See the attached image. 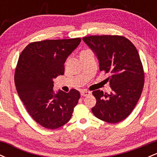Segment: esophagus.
<instances>
[{
  "label": "esophagus",
  "mask_w": 157,
  "mask_h": 157,
  "mask_svg": "<svg viewBox=\"0 0 157 157\" xmlns=\"http://www.w3.org/2000/svg\"><path fill=\"white\" fill-rule=\"evenodd\" d=\"M81 96L82 97H86V96H89V95L91 94V92L90 91H82L80 92Z\"/></svg>",
  "instance_id": "esophagus-1"
}]
</instances>
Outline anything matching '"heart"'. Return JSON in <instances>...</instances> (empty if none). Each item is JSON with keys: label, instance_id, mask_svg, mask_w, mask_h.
Returning a JSON list of instances; mask_svg holds the SVG:
<instances>
[{"label": "heart", "instance_id": "heart-1", "mask_svg": "<svg viewBox=\"0 0 157 157\" xmlns=\"http://www.w3.org/2000/svg\"><path fill=\"white\" fill-rule=\"evenodd\" d=\"M87 51H89V50H84V51L81 52V53H82V52H87Z\"/></svg>", "mask_w": 157, "mask_h": 157}]
</instances>
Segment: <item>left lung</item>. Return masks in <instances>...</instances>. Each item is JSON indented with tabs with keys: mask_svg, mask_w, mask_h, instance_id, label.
<instances>
[{
	"mask_svg": "<svg viewBox=\"0 0 157 157\" xmlns=\"http://www.w3.org/2000/svg\"><path fill=\"white\" fill-rule=\"evenodd\" d=\"M82 40L97 56L100 71L110 75L106 80L112 89L111 94L93 91L97 103L91 111L102 121L117 123L132 112L143 89L145 73L137 49L120 35H92Z\"/></svg>",
	"mask_w": 157,
	"mask_h": 157,
	"instance_id": "1",
	"label": "left lung"
}]
</instances>
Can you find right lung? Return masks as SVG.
<instances>
[{"label": "right lung", "instance_id": "obj_1", "mask_svg": "<svg viewBox=\"0 0 157 157\" xmlns=\"http://www.w3.org/2000/svg\"><path fill=\"white\" fill-rule=\"evenodd\" d=\"M81 38L45 40L27 45L20 55L15 72V84L20 98L36 122L48 129L67 123L78 103L80 94L53 90V79L64 74L68 56Z\"/></svg>", "mask_w": 157, "mask_h": 157}]
</instances>
